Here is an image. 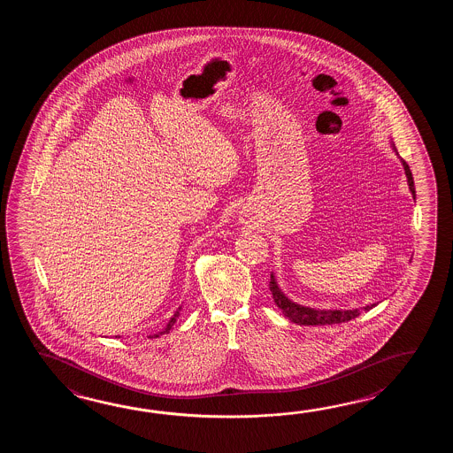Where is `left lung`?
Returning <instances> with one entry per match:
<instances>
[{
	"mask_svg": "<svg viewBox=\"0 0 453 453\" xmlns=\"http://www.w3.org/2000/svg\"><path fill=\"white\" fill-rule=\"evenodd\" d=\"M395 152V144H392ZM398 155V152H396ZM402 164H403L404 173L408 178V186H410V191L413 194V197H416V191H414V181L413 174L408 164L402 158ZM269 288L272 291V296L275 304L281 309V312L285 314V318H288L291 322L299 324V326H330V324H342V322H348L351 319L357 318L361 314V309H353V311H318V309L306 308V306H299L296 303L289 301L281 289L279 288L277 281L273 279V273L270 275ZM376 304H371L366 306L365 311L372 309Z\"/></svg>",
	"mask_w": 453,
	"mask_h": 453,
	"instance_id": "1",
	"label": "left lung"
}]
</instances>
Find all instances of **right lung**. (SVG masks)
Listing matches in <instances>:
<instances>
[{
  "label": "right lung",
  "mask_w": 453,
  "mask_h": 453,
  "mask_svg": "<svg viewBox=\"0 0 453 453\" xmlns=\"http://www.w3.org/2000/svg\"><path fill=\"white\" fill-rule=\"evenodd\" d=\"M180 311H181V308L178 309V311H176V312H174L173 318L170 319V322H168V326H166V327H165L164 332H160V334H155V335H152V337H150V338H157V337H160V335H162V334H168V332H170V330H172V327H173V324H174V322H176V319H178V316H180Z\"/></svg>",
  "instance_id": "right-lung-1"
}]
</instances>
